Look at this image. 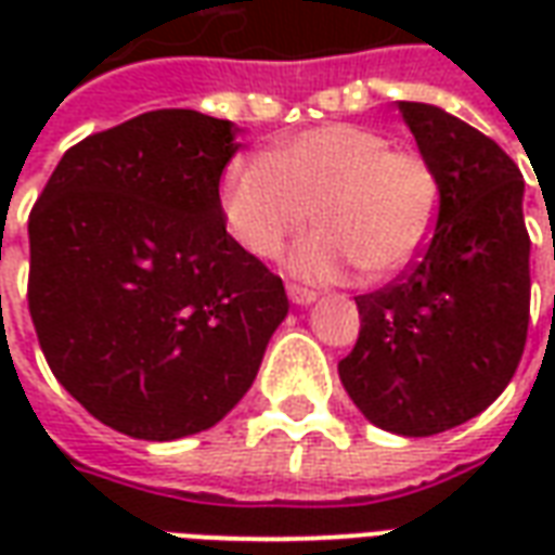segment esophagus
Listing matches in <instances>:
<instances>
[{"instance_id":"obj_1","label":"esophagus","mask_w":555,"mask_h":555,"mask_svg":"<svg viewBox=\"0 0 555 555\" xmlns=\"http://www.w3.org/2000/svg\"><path fill=\"white\" fill-rule=\"evenodd\" d=\"M288 300L294 302V306H312V302L318 300V294L309 288H300V285H288Z\"/></svg>"}]
</instances>
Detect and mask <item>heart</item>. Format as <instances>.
<instances>
[{"label": "heart", "instance_id": "obj_1", "mask_svg": "<svg viewBox=\"0 0 555 555\" xmlns=\"http://www.w3.org/2000/svg\"><path fill=\"white\" fill-rule=\"evenodd\" d=\"M219 205L231 237L255 258H276L314 214L321 231L288 253L294 276L336 282L360 264L369 279H386L416 261L434 234L440 178L377 130L321 125L282 139L270 157L231 159Z\"/></svg>", "mask_w": 555, "mask_h": 555}]
</instances>
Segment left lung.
<instances>
[{
    "instance_id": "1",
    "label": "left lung",
    "mask_w": 555,
    "mask_h": 555,
    "mask_svg": "<svg viewBox=\"0 0 555 555\" xmlns=\"http://www.w3.org/2000/svg\"><path fill=\"white\" fill-rule=\"evenodd\" d=\"M440 178V214L408 273L357 297L360 338L338 377L372 425L430 437L488 410L529 326L524 175L493 139L430 103H398Z\"/></svg>"
}]
</instances>
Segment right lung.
Here are the masks:
<instances>
[{"mask_svg":"<svg viewBox=\"0 0 555 555\" xmlns=\"http://www.w3.org/2000/svg\"><path fill=\"white\" fill-rule=\"evenodd\" d=\"M241 127L157 109L65 151L29 217V312L55 380L127 437L217 425L288 314L282 279L225 231Z\"/></svg>","mask_w":555,"mask_h":555,"instance_id":"add662e5","label":"right lung"}]
</instances>
